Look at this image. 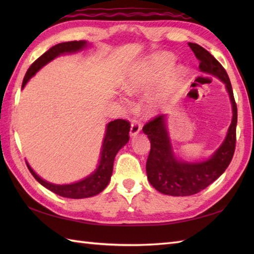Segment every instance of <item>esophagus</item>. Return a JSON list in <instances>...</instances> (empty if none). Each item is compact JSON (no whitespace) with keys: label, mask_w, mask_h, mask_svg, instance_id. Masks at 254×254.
Instances as JSON below:
<instances>
[{"label":"esophagus","mask_w":254,"mask_h":254,"mask_svg":"<svg viewBox=\"0 0 254 254\" xmlns=\"http://www.w3.org/2000/svg\"><path fill=\"white\" fill-rule=\"evenodd\" d=\"M139 132H141V124H139L137 121H132L131 128H130V135L134 137L136 136Z\"/></svg>","instance_id":"1"}]
</instances>
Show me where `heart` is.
Instances as JSON below:
<instances>
[{"mask_svg": "<svg viewBox=\"0 0 254 254\" xmlns=\"http://www.w3.org/2000/svg\"><path fill=\"white\" fill-rule=\"evenodd\" d=\"M174 61V57L169 53H155L137 62L124 78L122 89L127 95L136 96L149 90L143 98L145 115H157L181 87L186 69L177 66L169 72Z\"/></svg>", "mask_w": 254, "mask_h": 254, "instance_id": "obj_1", "label": "heart"}]
</instances>
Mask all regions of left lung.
<instances>
[{
	"mask_svg": "<svg viewBox=\"0 0 254 254\" xmlns=\"http://www.w3.org/2000/svg\"><path fill=\"white\" fill-rule=\"evenodd\" d=\"M189 47L199 60V71L222 80L229 95L233 119L222 145L209 158L187 161L177 157L167 127V115L156 117L146 123L143 132L150 141L146 163L147 179L156 190L172 196H188L207 188L227 169L235 153L237 105L227 72L216 59L203 47L189 42Z\"/></svg>",
	"mask_w": 254,
	"mask_h": 254,
	"instance_id": "left-lung-1",
	"label": "left lung"
}]
</instances>
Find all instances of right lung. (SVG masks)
I'll return each instance as SVG.
<instances>
[{
	"instance_id": "add662e5",
	"label": "right lung",
	"mask_w": 254,
	"mask_h": 254,
	"mask_svg": "<svg viewBox=\"0 0 254 254\" xmlns=\"http://www.w3.org/2000/svg\"><path fill=\"white\" fill-rule=\"evenodd\" d=\"M88 46L89 44L85 40L62 42V44L53 46L31 64L24 77L21 89L25 87L28 80L40 68L47 65L52 60H55L56 58L63 55H69V53L82 51ZM128 133H130V123H128V121L118 119V120L108 123L106 127L105 137L102 139L100 158L97 168L90 175L85 177L84 179L77 182L69 183V185H55V183L48 182L38 176L27 161L26 164L35 179L41 186H44L48 190L58 194V195L67 198L91 197L104 191L106 187L109 185L113 170V161H115L116 155L119 150L130 139Z\"/></svg>"
}]
</instances>
